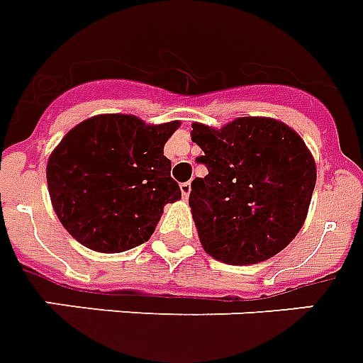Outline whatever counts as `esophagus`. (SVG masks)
I'll return each instance as SVG.
<instances>
[{
	"label": "esophagus",
	"instance_id": "esophagus-1",
	"mask_svg": "<svg viewBox=\"0 0 363 363\" xmlns=\"http://www.w3.org/2000/svg\"><path fill=\"white\" fill-rule=\"evenodd\" d=\"M179 189H182V195H184V199H187L191 193V184L189 182H184V184L179 185Z\"/></svg>",
	"mask_w": 363,
	"mask_h": 363
}]
</instances>
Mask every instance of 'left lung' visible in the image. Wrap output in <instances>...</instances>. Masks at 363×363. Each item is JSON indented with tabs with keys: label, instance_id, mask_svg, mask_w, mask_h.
<instances>
[{
	"label": "left lung",
	"instance_id": "obj_1",
	"mask_svg": "<svg viewBox=\"0 0 363 363\" xmlns=\"http://www.w3.org/2000/svg\"><path fill=\"white\" fill-rule=\"evenodd\" d=\"M196 163L189 206L202 247L227 264H257L294 240L306 221L317 168L303 140L269 118H240L216 131L193 123Z\"/></svg>",
	"mask_w": 363,
	"mask_h": 363
}]
</instances>
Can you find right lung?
Instances as JSON below:
<instances>
[{
	"label": "right lung",
	"mask_w": 363,
	"mask_h": 363,
	"mask_svg": "<svg viewBox=\"0 0 363 363\" xmlns=\"http://www.w3.org/2000/svg\"><path fill=\"white\" fill-rule=\"evenodd\" d=\"M178 123L146 125L104 114L67 133L48 159L52 206L65 230L99 253H121L150 240L164 204L182 199L164 142Z\"/></svg>",
	"instance_id": "add662e5"
}]
</instances>
